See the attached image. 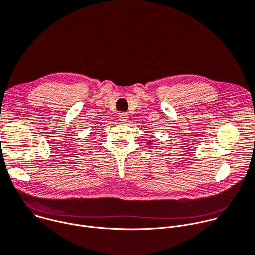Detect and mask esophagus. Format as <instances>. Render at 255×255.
<instances>
[{"instance_id":"esophagus-1","label":"esophagus","mask_w":255,"mask_h":255,"mask_svg":"<svg viewBox=\"0 0 255 255\" xmlns=\"http://www.w3.org/2000/svg\"><path fill=\"white\" fill-rule=\"evenodd\" d=\"M128 114L127 113H120L119 114V120L121 121V122H126V121H128Z\"/></svg>"}]
</instances>
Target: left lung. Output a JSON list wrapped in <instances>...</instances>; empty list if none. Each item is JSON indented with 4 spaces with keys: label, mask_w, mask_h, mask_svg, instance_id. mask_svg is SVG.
<instances>
[{
    "label": "left lung",
    "mask_w": 255,
    "mask_h": 255,
    "mask_svg": "<svg viewBox=\"0 0 255 255\" xmlns=\"http://www.w3.org/2000/svg\"><path fill=\"white\" fill-rule=\"evenodd\" d=\"M152 143H153L152 141H149V142H147V144H149V145H150V144H152Z\"/></svg>",
    "instance_id": "8db88e82"
}]
</instances>
